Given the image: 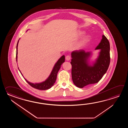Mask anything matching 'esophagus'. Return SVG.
I'll list each match as a JSON object with an SVG mask.
<instances>
[{
    "instance_id": "1",
    "label": "esophagus",
    "mask_w": 128,
    "mask_h": 128,
    "mask_svg": "<svg viewBox=\"0 0 128 128\" xmlns=\"http://www.w3.org/2000/svg\"><path fill=\"white\" fill-rule=\"evenodd\" d=\"M65 59H66V60H67V61H69L71 59V57L69 55H67V56H66Z\"/></svg>"
}]
</instances>
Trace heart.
Returning a JSON list of instances; mask_svg holds the SVG:
<instances>
[{
    "mask_svg": "<svg viewBox=\"0 0 128 128\" xmlns=\"http://www.w3.org/2000/svg\"><path fill=\"white\" fill-rule=\"evenodd\" d=\"M83 34H84L83 32H80V35H83ZM90 36H84V38H83L78 44H77L76 46V49H80L83 48L90 41Z\"/></svg>",
    "mask_w": 128,
    "mask_h": 128,
    "instance_id": "heart-1",
    "label": "heart"
}]
</instances>
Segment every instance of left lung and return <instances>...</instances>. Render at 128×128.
<instances>
[{
	"mask_svg": "<svg viewBox=\"0 0 128 128\" xmlns=\"http://www.w3.org/2000/svg\"><path fill=\"white\" fill-rule=\"evenodd\" d=\"M102 38L95 49L100 50L99 56L92 66L89 65L88 61L90 52H86L83 49L72 52V78L77 87L82 88L96 83L106 73L110 62V44L105 36Z\"/></svg>",
	"mask_w": 128,
	"mask_h": 128,
	"instance_id": "1",
	"label": "left lung"
}]
</instances>
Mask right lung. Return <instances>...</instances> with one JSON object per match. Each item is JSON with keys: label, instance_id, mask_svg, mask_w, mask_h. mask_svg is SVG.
I'll list each match as a JSON object with an SVG mask.
<instances>
[{"label": "right lung", "instance_id": "right-lung-1", "mask_svg": "<svg viewBox=\"0 0 128 128\" xmlns=\"http://www.w3.org/2000/svg\"><path fill=\"white\" fill-rule=\"evenodd\" d=\"M19 42V41H18V42L16 46V61H17V49H18V44ZM65 61V56L64 55H63L58 60L57 63L55 64L54 67L53 68L52 72L51 73L50 75L49 76L48 78L46 79L45 82H42L40 83H36L33 84L32 83H30V82L27 81L26 79L24 78V80H26V82L30 84L31 86L40 90H46L49 89L50 88L52 87V86L54 84L56 80L58 72L60 70L61 66L62 64ZM19 69V68H18ZM20 73L22 74V73Z\"/></svg>", "mask_w": 128, "mask_h": 128}]
</instances>
